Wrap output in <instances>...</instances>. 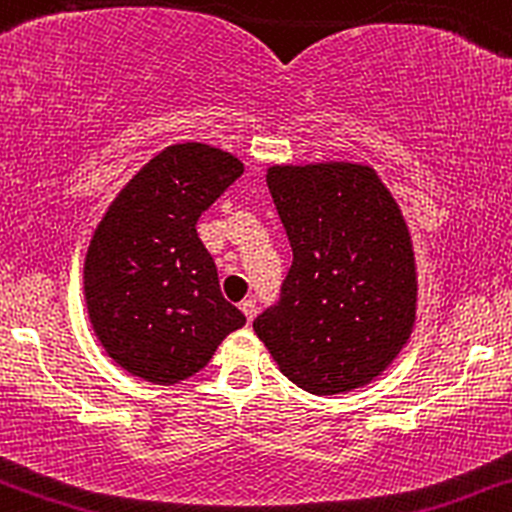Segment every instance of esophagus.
Masks as SVG:
<instances>
[{
  "instance_id": "esophagus-1",
  "label": "esophagus",
  "mask_w": 512,
  "mask_h": 512,
  "mask_svg": "<svg viewBox=\"0 0 512 512\" xmlns=\"http://www.w3.org/2000/svg\"><path fill=\"white\" fill-rule=\"evenodd\" d=\"M241 313L246 315V320H254L256 318V300H251V298H246L244 303H241Z\"/></svg>"
}]
</instances>
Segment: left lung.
<instances>
[{
    "mask_svg": "<svg viewBox=\"0 0 512 512\" xmlns=\"http://www.w3.org/2000/svg\"><path fill=\"white\" fill-rule=\"evenodd\" d=\"M266 184L293 249L281 300L254 320L278 370L310 394L360 389L416 323V258L402 209L360 162L271 165Z\"/></svg>",
    "mask_w": 512,
    "mask_h": 512,
    "instance_id": "left-lung-1",
    "label": "left lung"
}]
</instances>
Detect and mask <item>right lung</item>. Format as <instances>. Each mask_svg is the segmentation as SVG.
Masks as SVG:
<instances>
[{"instance_id": "obj_1", "label": "right lung", "mask_w": 512, "mask_h": 512, "mask_svg": "<svg viewBox=\"0 0 512 512\" xmlns=\"http://www.w3.org/2000/svg\"><path fill=\"white\" fill-rule=\"evenodd\" d=\"M244 162L207 142L157 152L118 192L83 263L88 320L110 360L152 384H177L212 360L246 318L221 295L197 219Z\"/></svg>"}]
</instances>
